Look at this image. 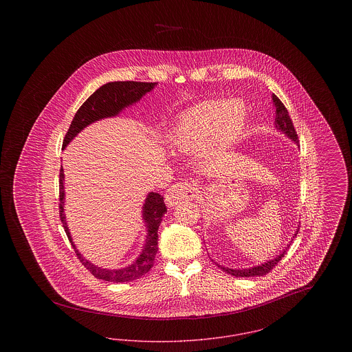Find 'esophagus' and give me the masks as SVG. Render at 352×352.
Segmentation results:
<instances>
[{
    "mask_svg": "<svg viewBox=\"0 0 352 352\" xmlns=\"http://www.w3.org/2000/svg\"><path fill=\"white\" fill-rule=\"evenodd\" d=\"M198 191L195 184H188V182H179V184H173L166 194H165V201L166 204L173 207L179 203H184L186 201H192L195 199Z\"/></svg>",
    "mask_w": 352,
    "mask_h": 352,
    "instance_id": "obj_1",
    "label": "esophagus"
}]
</instances>
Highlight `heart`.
<instances>
[{"label":"heart","instance_id":"obj_1","mask_svg":"<svg viewBox=\"0 0 352 352\" xmlns=\"http://www.w3.org/2000/svg\"><path fill=\"white\" fill-rule=\"evenodd\" d=\"M247 122V109L239 101H204L190 109L171 134L177 151L191 153L206 144L210 151L228 149L239 140Z\"/></svg>","mask_w":352,"mask_h":352}]
</instances>
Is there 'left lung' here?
<instances>
[{"label":"left lung","instance_id":"8db88e82","mask_svg":"<svg viewBox=\"0 0 352 352\" xmlns=\"http://www.w3.org/2000/svg\"><path fill=\"white\" fill-rule=\"evenodd\" d=\"M272 98H273V105H274V109H276V118H274V125H276V128H277L278 131L284 132L287 137H290L293 141H296V142L298 144V142H300V141H298V134H297L296 129H294L293 121H292V118L289 116L287 109L285 108L283 101L280 100L276 95H273ZM285 252L286 251L283 252L280 256H277V257L273 258L272 261H268V263H265V264H261V265H258V267H253V268L237 270V269L223 268V267H220V265H219V267H220V269H223L224 272H227L228 274L234 276V277L264 276V274L269 273L272 269L274 268V267L280 263V260L284 257Z\"/></svg>","mask_w":352,"mask_h":352}]
</instances>
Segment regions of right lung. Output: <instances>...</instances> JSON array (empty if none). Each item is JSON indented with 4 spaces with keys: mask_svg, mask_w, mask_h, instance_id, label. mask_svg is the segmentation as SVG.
<instances>
[{
    "mask_svg": "<svg viewBox=\"0 0 352 352\" xmlns=\"http://www.w3.org/2000/svg\"><path fill=\"white\" fill-rule=\"evenodd\" d=\"M157 83H144V82H112V83L104 84L99 89H96L87 100L84 101L83 105L78 109L75 113V118L72 120L69 128H68L66 137L63 140V149L66 148L68 142L79 133L87 125L91 122L100 120L104 118L116 116L118 112L133 104L135 101L140 100L146 92L151 91ZM63 168H60L59 171V217L63 224V228L66 231L68 240L71 241V245L76 253L78 258L83 264L85 268L91 272L96 278L109 281V283H128L134 281L144 274H146L154 265L155 253L158 251V227L161 224V220L164 218V214L168 211L164 197L158 192H151L144 204V220L148 227V236L146 243L144 247V251L140 254V257L134 261L132 265L124 269L118 270H108V269L99 268L85 258L75 248L71 234L68 231L67 223L65 218V188H63Z\"/></svg>",
    "mask_w": 352,
    "mask_h": 352,
    "instance_id": "1",
    "label": "right lung"
}]
</instances>
